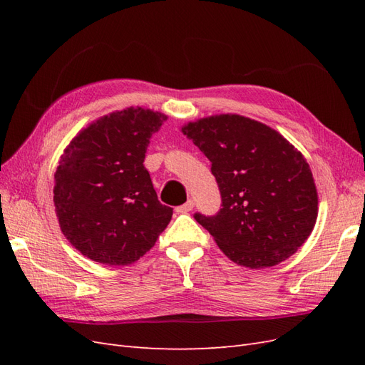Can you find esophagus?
I'll list each match as a JSON object with an SVG mask.
<instances>
[{
	"label": "esophagus",
	"instance_id": "obj_1",
	"mask_svg": "<svg viewBox=\"0 0 365 365\" xmlns=\"http://www.w3.org/2000/svg\"><path fill=\"white\" fill-rule=\"evenodd\" d=\"M192 208H193V201L189 200L185 204H182V205H180V207H176V213H189Z\"/></svg>",
	"mask_w": 365,
	"mask_h": 365
}]
</instances>
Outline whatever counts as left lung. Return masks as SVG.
I'll use <instances>...</instances> for the list:
<instances>
[{
    "label": "left lung",
    "mask_w": 365,
    "mask_h": 365,
    "mask_svg": "<svg viewBox=\"0 0 365 365\" xmlns=\"http://www.w3.org/2000/svg\"><path fill=\"white\" fill-rule=\"evenodd\" d=\"M181 130L212 161L222 208L195 219L225 256L251 269L291 257L318 216L317 185L303 153L280 132L239 114L204 117Z\"/></svg>",
    "instance_id": "obj_1"
}]
</instances>
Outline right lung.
I'll return each instance as SVG.
<instances>
[{"mask_svg":"<svg viewBox=\"0 0 365 365\" xmlns=\"http://www.w3.org/2000/svg\"><path fill=\"white\" fill-rule=\"evenodd\" d=\"M168 115L130 106L91 121L63 149L53 202L62 235L85 257L128 267L155 245L173 210L143 161Z\"/></svg>","mask_w":365,"mask_h":365,"instance_id":"obj_1","label":"right lung"}]
</instances>
